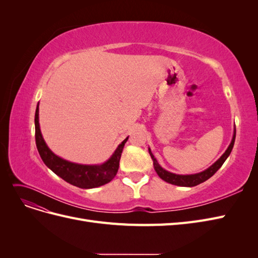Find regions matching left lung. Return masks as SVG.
I'll return each mask as SVG.
<instances>
[{
    "label": "left lung",
    "mask_w": 258,
    "mask_h": 258,
    "mask_svg": "<svg viewBox=\"0 0 258 258\" xmlns=\"http://www.w3.org/2000/svg\"><path fill=\"white\" fill-rule=\"evenodd\" d=\"M235 140H236V126L233 127V135H232L231 142H230L229 146L227 147V150L225 151V153L213 163V165H211L209 168H207L204 171H201V172H199V173H194V174H176V173L170 172V171L163 169L159 165V162L157 161V159L154 157V155H153L150 147H148V153H150L151 157L153 159L154 169L156 171V173L158 174V176L161 179H163V181H166L169 184L176 185V186L192 187V186H197L201 183L206 182L207 179H209L211 176H212L216 172L218 169H220L223 166V163L225 162L226 159L228 158V156L230 155V153L232 151L233 144H235Z\"/></svg>",
    "instance_id": "1"
}]
</instances>
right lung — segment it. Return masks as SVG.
<instances>
[{"mask_svg": "<svg viewBox=\"0 0 258 258\" xmlns=\"http://www.w3.org/2000/svg\"><path fill=\"white\" fill-rule=\"evenodd\" d=\"M34 123L35 142L38 154H40L45 165L54 174H57L59 177L64 179L66 182L76 187H80V188L89 189L105 185L115 177L117 171H118L122 148L129 137L124 139L116 147V150L114 151L111 157L103 163H100V165H82V163L72 162L59 157L46 144L41 132L40 121H38V103L35 111Z\"/></svg>", "mask_w": 258, "mask_h": 258, "instance_id": "1", "label": "right lung"}]
</instances>
